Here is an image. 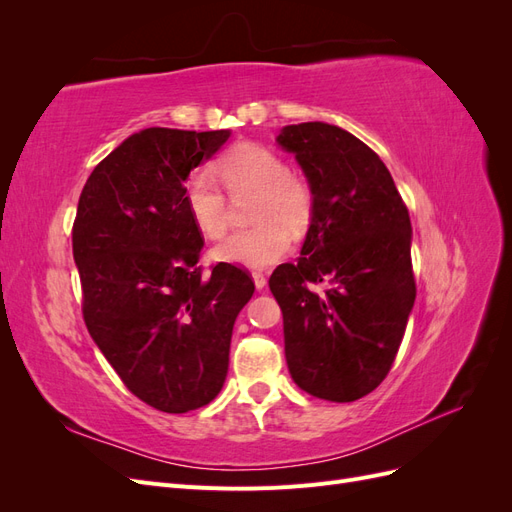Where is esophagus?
Returning <instances> with one entry per match:
<instances>
[{
	"label": "esophagus",
	"instance_id": "34e87169",
	"mask_svg": "<svg viewBox=\"0 0 512 512\" xmlns=\"http://www.w3.org/2000/svg\"><path fill=\"white\" fill-rule=\"evenodd\" d=\"M252 277H254V284H256L258 290H262V288L267 286V277H265V273H262V271H252Z\"/></svg>",
	"mask_w": 512,
	"mask_h": 512
}]
</instances>
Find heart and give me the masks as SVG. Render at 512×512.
I'll return each mask as SVG.
<instances>
[{
	"mask_svg": "<svg viewBox=\"0 0 512 512\" xmlns=\"http://www.w3.org/2000/svg\"><path fill=\"white\" fill-rule=\"evenodd\" d=\"M230 194L256 192L252 228L237 230L215 250L232 265L262 269L280 260L290 247L283 228L301 230L312 220L314 188L303 175L288 170L286 160L258 143L230 147L215 164ZM185 209L207 239H222L228 228L226 196L211 177L194 175L183 188Z\"/></svg>",
	"mask_w": 512,
	"mask_h": 512,
	"instance_id": "heart-1",
	"label": "heart"
}]
</instances>
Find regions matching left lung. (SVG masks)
Masks as SVG:
<instances>
[{"label": "left lung", "mask_w": 512, "mask_h": 512, "mask_svg": "<svg viewBox=\"0 0 512 512\" xmlns=\"http://www.w3.org/2000/svg\"><path fill=\"white\" fill-rule=\"evenodd\" d=\"M277 143L314 188L301 258L269 280L290 376L318 399H361L391 371L416 299L410 213L378 153L350 132L307 121Z\"/></svg>", "instance_id": "1"}]
</instances>
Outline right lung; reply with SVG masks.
<instances>
[{
  "mask_svg": "<svg viewBox=\"0 0 512 512\" xmlns=\"http://www.w3.org/2000/svg\"><path fill=\"white\" fill-rule=\"evenodd\" d=\"M228 130L147 128L94 168L79 198L72 252L89 335L128 391L183 414L222 391L232 327L252 275L220 262L203 273V232L185 209L190 170Z\"/></svg>",
  "mask_w": 512,
  "mask_h": 512,
  "instance_id": "obj_1",
  "label": "right lung"
}]
</instances>
